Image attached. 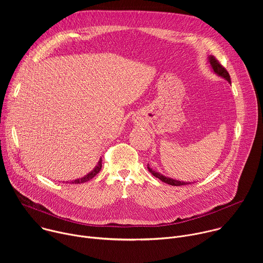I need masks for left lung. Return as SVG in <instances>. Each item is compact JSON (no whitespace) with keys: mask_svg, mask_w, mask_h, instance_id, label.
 Listing matches in <instances>:
<instances>
[{"mask_svg":"<svg viewBox=\"0 0 263 263\" xmlns=\"http://www.w3.org/2000/svg\"><path fill=\"white\" fill-rule=\"evenodd\" d=\"M209 62H210V65H211V67H212V69H213V71H214L215 73H217L218 76L224 78L229 83H231V79H230L229 72L227 71L226 68H224V67L218 62V60H217L214 56H209ZM147 170H148V172L151 173L154 177L158 178V179L161 180L162 182L167 183V184H170V185H173V186H181V185L191 184V182H181V181H177V180H174V179L164 177V176H162L161 174H159V173L153 171L152 168H149L148 166H147Z\"/></svg>","mask_w":263,"mask_h":263,"instance_id":"8db88e82","label":"left lung"}]
</instances>
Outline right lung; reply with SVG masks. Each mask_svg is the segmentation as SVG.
Listing matches in <instances>:
<instances>
[{
    "label": "right lung",
    "instance_id": "right-lung-1",
    "mask_svg": "<svg viewBox=\"0 0 263 263\" xmlns=\"http://www.w3.org/2000/svg\"><path fill=\"white\" fill-rule=\"evenodd\" d=\"M101 168H102V160L100 159V161L98 162V165L96 166V168L92 171V172H90L88 175H86L85 177H83V178H81V179H77V180H74V181H71V182H69V183H74V184H80V183H84V182H87V181H89L90 179H92L100 171H101Z\"/></svg>",
    "mask_w": 263,
    "mask_h": 263
}]
</instances>
